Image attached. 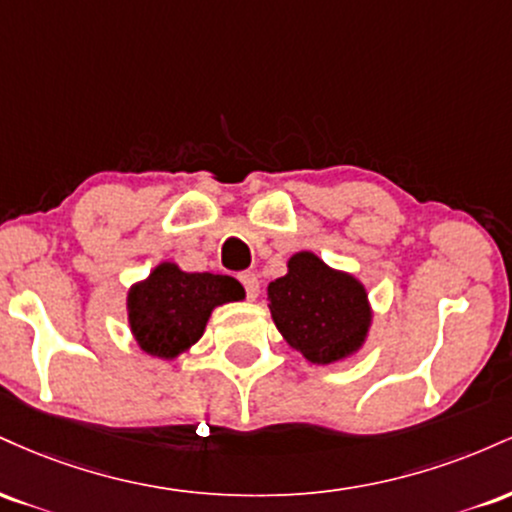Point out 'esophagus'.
Here are the masks:
<instances>
[{
	"instance_id": "obj_1",
	"label": "esophagus",
	"mask_w": 512,
	"mask_h": 512,
	"mask_svg": "<svg viewBox=\"0 0 512 512\" xmlns=\"http://www.w3.org/2000/svg\"><path fill=\"white\" fill-rule=\"evenodd\" d=\"M240 284L245 286V293H248L250 301H255L257 293H260V279H257L252 272H243L240 274Z\"/></svg>"
}]
</instances>
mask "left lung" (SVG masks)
<instances>
[{"mask_svg":"<svg viewBox=\"0 0 512 512\" xmlns=\"http://www.w3.org/2000/svg\"><path fill=\"white\" fill-rule=\"evenodd\" d=\"M281 337L317 366L342 361L368 337V293L351 274L327 267L313 252H296L289 272L267 286Z\"/></svg>","mask_w":512,"mask_h":512,"instance_id":"8db88e82","label":"left lung"}]
</instances>
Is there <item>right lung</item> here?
Returning <instances> with one entry per match:
<instances>
[{
	"label": "right lung",
	"instance_id": "right-lung-1",
	"mask_svg": "<svg viewBox=\"0 0 512 512\" xmlns=\"http://www.w3.org/2000/svg\"><path fill=\"white\" fill-rule=\"evenodd\" d=\"M240 298L245 291L233 276L182 272L161 262L127 293L129 330L142 351L170 361L199 342L216 305Z\"/></svg>",
	"mask_w": 512,
	"mask_h": 512
}]
</instances>
